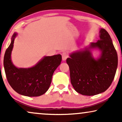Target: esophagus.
Wrapping results in <instances>:
<instances>
[{
    "label": "esophagus",
    "mask_w": 122,
    "mask_h": 122,
    "mask_svg": "<svg viewBox=\"0 0 122 122\" xmlns=\"http://www.w3.org/2000/svg\"><path fill=\"white\" fill-rule=\"evenodd\" d=\"M68 57V56L67 53L66 52H64L62 53V60L63 61H66V60L67 59Z\"/></svg>",
    "instance_id": "esophagus-1"
}]
</instances>
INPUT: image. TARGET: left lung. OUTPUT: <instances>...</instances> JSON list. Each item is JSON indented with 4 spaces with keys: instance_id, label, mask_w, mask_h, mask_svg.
Masks as SVG:
<instances>
[{
    "instance_id": "8db88e82",
    "label": "left lung",
    "mask_w": 122,
    "mask_h": 122,
    "mask_svg": "<svg viewBox=\"0 0 122 122\" xmlns=\"http://www.w3.org/2000/svg\"><path fill=\"white\" fill-rule=\"evenodd\" d=\"M99 39L84 49L71 53L66 59L71 84L76 92L84 96H94L106 91L117 69V53L111 36L103 28L100 29ZM95 50L100 52L97 58L92 53Z\"/></svg>"
}]
</instances>
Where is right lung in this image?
<instances>
[{
  "label": "right lung",
  "instance_id": "right-lung-1",
  "mask_svg": "<svg viewBox=\"0 0 122 122\" xmlns=\"http://www.w3.org/2000/svg\"><path fill=\"white\" fill-rule=\"evenodd\" d=\"M17 35L14 33L12 36L10 44L4 54V67L6 78L11 88L19 94L27 97L41 96L49 89L53 73L61 64V56H44L31 67H16L12 62L11 55Z\"/></svg>",
  "mask_w": 122,
  "mask_h": 122
}]
</instances>
